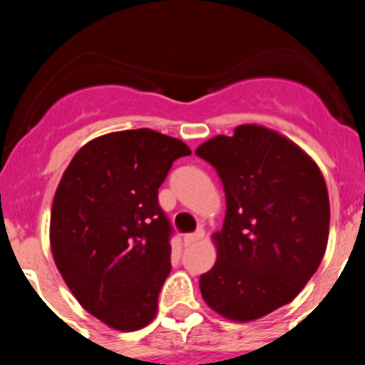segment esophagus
Segmentation results:
<instances>
[{"label":"esophagus","mask_w":365,"mask_h":365,"mask_svg":"<svg viewBox=\"0 0 365 365\" xmlns=\"http://www.w3.org/2000/svg\"><path fill=\"white\" fill-rule=\"evenodd\" d=\"M202 237H205V230H197V232H193V234H186L185 237H182V241H185L186 247H190V245L197 243V241L202 240Z\"/></svg>","instance_id":"1"}]
</instances>
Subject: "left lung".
Here are the masks:
<instances>
[{"label":"left lung","mask_w":365,"mask_h":365,"mask_svg":"<svg viewBox=\"0 0 365 365\" xmlns=\"http://www.w3.org/2000/svg\"><path fill=\"white\" fill-rule=\"evenodd\" d=\"M195 153L219 173L227 197L217 259L199 279L208 307L252 322L299 294L329 240V193L314 160L292 140L257 124L217 135Z\"/></svg>","instance_id":"1"}]
</instances>
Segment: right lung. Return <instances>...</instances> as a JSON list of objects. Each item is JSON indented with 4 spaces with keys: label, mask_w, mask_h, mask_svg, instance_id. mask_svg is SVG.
<instances>
[{
    "label": "right lung",
    "mask_w": 365,
    "mask_h": 365,
    "mask_svg": "<svg viewBox=\"0 0 365 365\" xmlns=\"http://www.w3.org/2000/svg\"><path fill=\"white\" fill-rule=\"evenodd\" d=\"M159 131H115L80 148L58 185L51 250L74 298L117 331H137L157 314L170 265L172 227L159 186L173 160L190 155Z\"/></svg>",
    "instance_id": "right-lung-1"
}]
</instances>
